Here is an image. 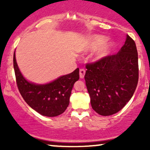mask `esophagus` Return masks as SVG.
<instances>
[{
    "label": "esophagus",
    "mask_w": 150,
    "mask_h": 150,
    "mask_svg": "<svg viewBox=\"0 0 150 150\" xmlns=\"http://www.w3.org/2000/svg\"><path fill=\"white\" fill-rule=\"evenodd\" d=\"M85 75V70L84 69H80V77L81 79L84 78Z\"/></svg>",
    "instance_id": "esophagus-1"
}]
</instances>
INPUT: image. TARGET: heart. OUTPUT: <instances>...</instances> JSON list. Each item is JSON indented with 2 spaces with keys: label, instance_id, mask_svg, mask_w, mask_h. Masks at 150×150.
Instances as JSON below:
<instances>
[{
  "label": "heart",
  "instance_id": "b5f03b06",
  "mask_svg": "<svg viewBox=\"0 0 150 150\" xmlns=\"http://www.w3.org/2000/svg\"><path fill=\"white\" fill-rule=\"evenodd\" d=\"M106 37L104 36L94 34L87 38L84 46L85 52H92L97 50L94 53L93 60L99 61L108 57L114 49L115 44L113 41H106Z\"/></svg>",
  "mask_w": 150,
  "mask_h": 150
}]
</instances>
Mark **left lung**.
Segmentation results:
<instances>
[{"label": "left lung", "instance_id": "1", "mask_svg": "<svg viewBox=\"0 0 150 150\" xmlns=\"http://www.w3.org/2000/svg\"><path fill=\"white\" fill-rule=\"evenodd\" d=\"M85 80L92 107L106 116L121 110L130 101L138 82V56L135 43L126 36L116 54L86 65Z\"/></svg>", "mask_w": 150, "mask_h": 150}]
</instances>
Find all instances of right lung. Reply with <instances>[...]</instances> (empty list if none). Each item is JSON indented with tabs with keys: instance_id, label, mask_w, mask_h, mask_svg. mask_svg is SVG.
<instances>
[{
	"instance_id": "right-lung-1",
	"label": "right lung",
	"mask_w": 150,
	"mask_h": 150,
	"mask_svg": "<svg viewBox=\"0 0 150 150\" xmlns=\"http://www.w3.org/2000/svg\"><path fill=\"white\" fill-rule=\"evenodd\" d=\"M17 85L24 100L31 108L44 116L54 117L66 110L75 82L79 80V68L46 84H36L26 80L13 56Z\"/></svg>"
}]
</instances>
